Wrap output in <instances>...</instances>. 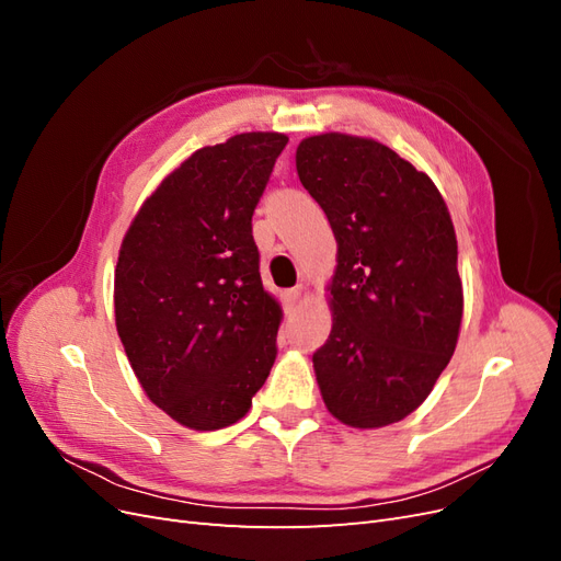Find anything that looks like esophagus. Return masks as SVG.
<instances>
[{
  "instance_id": "34e87169",
  "label": "esophagus",
  "mask_w": 561,
  "mask_h": 561,
  "mask_svg": "<svg viewBox=\"0 0 561 561\" xmlns=\"http://www.w3.org/2000/svg\"><path fill=\"white\" fill-rule=\"evenodd\" d=\"M301 299V287H293V290H287L283 295V301H285V309H295L297 304Z\"/></svg>"
}]
</instances>
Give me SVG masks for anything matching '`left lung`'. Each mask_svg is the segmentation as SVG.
Returning <instances> with one entry per match:
<instances>
[{"mask_svg":"<svg viewBox=\"0 0 561 561\" xmlns=\"http://www.w3.org/2000/svg\"><path fill=\"white\" fill-rule=\"evenodd\" d=\"M299 180L336 239L332 332L313 353L328 410L381 428L428 398L463 316L456 233L433 180L377 140L313 135Z\"/></svg>","mask_w":561,"mask_h":561,"instance_id":"8db88e82","label":"left lung"}]
</instances>
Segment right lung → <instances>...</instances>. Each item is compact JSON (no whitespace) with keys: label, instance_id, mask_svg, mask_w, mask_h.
<instances>
[{"label":"right lung","instance_id":"obj_1","mask_svg":"<svg viewBox=\"0 0 561 561\" xmlns=\"http://www.w3.org/2000/svg\"><path fill=\"white\" fill-rule=\"evenodd\" d=\"M285 145L241 133L194 151L118 250L116 332L149 400L186 428L245 416L274 367L280 307L264 293L252 213Z\"/></svg>","mask_w":561,"mask_h":561}]
</instances>
